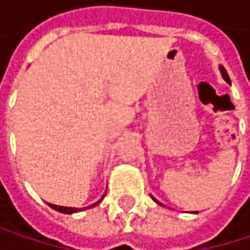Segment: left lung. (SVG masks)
Segmentation results:
<instances>
[{
  "label": "left lung",
  "instance_id": "left-lung-1",
  "mask_svg": "<svg viewBox=\"0 0 250 250\" xmlns=\"http://www.w3.org/2000/svg\"><path fill=\"white\" fill-rule=\"evenodd\" d=\"M220 71H222V75H223V78H225L226 81H227V82H230V78H229V75H227V72H226V69L223 68V66H220ZM155 201H156V200H155ZM156 203H158V204H161L159 201H156Z\"/></svg>",
  "mask_w": 250,
  "mask_h": 250
}]
</instances>
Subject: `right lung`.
I'll list each match as a JSON object with an SVG mask.
<instances>
[{
  "label": "right lung",
  "instance_id": "right-lung-1",
  "mask_svg": "<svg viewBox=\"0 0 250 250\" xmlns=\"http://www.w3.org/2000/svg\"><path fill=\"white\" fill-rule=\"evenodd\" d=\"M104 198V197H103ZM101 198V200H103ZM101 200L100 201H97V203H94L92 206H88V207H83V208H72V207H59V206H55V204H49L53 210H58V211H61V213H65V214H72V213H76V211H82V210H86V208H92L94 206H97V204H100L101 203Z\"/></svg>",
  "mask_w": 250,
  "mask_h": 250
}]
</instances>
